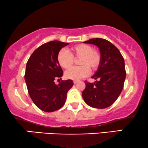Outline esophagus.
Segmentation results:
<instances>
[{
  "label": "esophagus",
  "mask_w": 148,
  "mask_h": 148,
  "mask_svg": "<svg viewBox=\"0 0 148 148\" xmlns=\"http://www.w3.org/2000/svg\"><path fill=\"white\" fill-rule=\"evenodd\" d=\"M78 82H79V81H78V80H74V81H73V83L75 84L78 83Z\"/></svg>",
  "instance_id": "1"
}]
</instances>
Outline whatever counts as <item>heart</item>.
<instances>
[{
    "label": "heart",
    "instance_id": "obj_1",
    "mask_svg": "<svg viewBox=\"0 0 148 148\" xmlns=\"http://www.w3.org/2000/svg\"><path fill=\"white\" fill-rule=\"evenodd\" d=\"M75 58H79V66L73 67L65 73L66 77L78 80L86 77L92 71L97 69L101 60V56L98 50L86 44H79L71 47V53L66 49H62L58 54V62L63 69H69L73 65Z\"/></svg>",
    "mask_w": 148,
    "mask_h": 148
}]
</instances>
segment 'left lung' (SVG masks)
Segmentation results:
<instances>
[{"instance_id": "obj_1", "label": "left lung", "mask_w": 148, "mask_h": 148, "mask_svg": "<svg viewBox=\"0 0 148 148\" xmlns=\"http://www.w3.org/2000/svg\"><path fill=\"white\" fill-rule=\"evenodd\" d=\"M84 43L96 45L100 51L101 60L92 77L95 82H86L83 99L91 107L106 108L116 101L123 90L126 76L124 59L119 49L105 39L92 38Z\"/></svg>"}]
</instances>
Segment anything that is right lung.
Here are the masks:
<instances>
[{"instance_id":"add662e5","label":"right lung","mask_w":148,"mask_h":148,"mask_svg":"<svg viewBox=\"0 0 148 148\" xmlns=\"http://www.w3.org/2000/svg\"><path fill=\"white\" fill-rule=\"evenodd\" d=\"M69 43L53 40L43 44L34 51L27 63L25 79L31 99L38 108L51 112L59 110L73 86L71 79L56 84L55 79L62 77L58 54Z\"/></svg>"}]
</instances>
